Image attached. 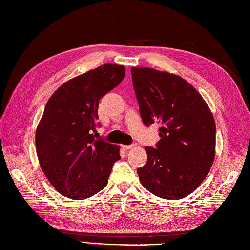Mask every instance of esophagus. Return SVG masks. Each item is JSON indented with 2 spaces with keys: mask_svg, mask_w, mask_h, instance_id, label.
Returning a JSON list of instances; mask_svg holds the SVG:
<instances>
[{
  "mask_svg": "<svg viewBox=\"0 0 250 250\" xmlns=\"http://www.w3.org/2000/svg\"><path fill=\"white\" fill-rule=\"evenodd\" d=\"M133 147H135V144H130V145H124V146H123V148H124L125 150L131 149V148H133Z\"/></svg>",
  "mask_w": 250,
  "mask_h": 250,
  "instance_id": "obj_1",
  "label": "esophagus"
}]
</instances>
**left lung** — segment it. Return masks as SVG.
I'll return each instance as SVG.
<instances>
[{"instance_id":"left-lung-1","label":"left lung","mask_w":250,"mask_h":250,"mask_svg":"<svg viewBox=\"0 0 250 250\" xmlns=\"http://www.w3.org/2000/svg\"><path fill=\"white\" fill-rule=\"evenodd\" d=\"M143 123L160 125L156 147L138 169L143 187L164 199H181L197 188L215 158L216 124L207 102L178 75L132 67Z\"/></svg>"}]
</instances>
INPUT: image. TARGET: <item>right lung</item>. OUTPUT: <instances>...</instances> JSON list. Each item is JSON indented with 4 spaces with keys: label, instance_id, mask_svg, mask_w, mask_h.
<instances>
[{
    "label": "right lung",
    "instance_id": "right-lung-1",
    "mask_svg": "<svg viewBox=\"0 0 250 250\" xmlns=\"http://www.w3.org/2000/svg\"><path fill=\"white\" fill-rule=\"evenodd\" d=\"M125 67L106 63L60 86L48 100L36 128L41 167L51 185L67 198L81 200L108 183L120 147L96 139L101 98L124 79Z\"/></svg>",
    "mask_w": 250,
    "mask_h": 250
}]
</instances>
